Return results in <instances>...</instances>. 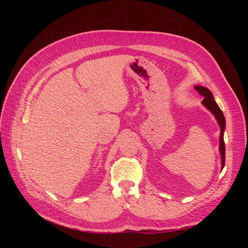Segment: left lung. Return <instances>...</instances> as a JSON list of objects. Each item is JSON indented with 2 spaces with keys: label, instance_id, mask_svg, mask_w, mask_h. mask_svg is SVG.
Here are the masks:
<instances>
[{
  "label": "left lung",
  "instance_id": "left-lung-1",
  "mask_svg": "<svg viewBox=\"0 0 248 248\" xmlns=\"http://www.w3.org/2000/svg\"><path fill=\"white\" fill-rule=\"evenodd\" d=\"M194 89H196L197 91L204 97V99L202 101V106L207 108L210 111L212 112L215 119L217 120V123H218L220 127L219 152L221 156V170H222L224 167V162H226V147H224V140H223V132H224V128H226V119H224L221 109L219 108L218 106H217V103L214 100V97L209 89L202 86H196Z\"/></svg>",
  "mask_w": 248,
  "mask_h": 248
}]
</instances>
